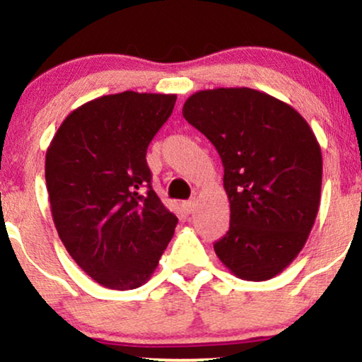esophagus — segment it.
Segmentation results:
<instances>
[{
	"label": "esophagus",
	"mask_w": 362,
	"mask_h": 362,
	"mask_svg": "<svg viewBox=\"0 0 362 362\" xmlns=\"http://www.w3.org/2000/svg\"><path fill=\"white\" fill-rule=\"evenodd\" d=\"M182 210H185L186 214H191V211L194 210V202H193V199H188V202L182 203Z\"/></svg>",
	"instance_id": "obj_1"
}]
</instances>
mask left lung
I'll return each mask as SVG.
<instances>
[{
	"instance_id": "8db88e82",
	"label": "left lung",
	"mask_w": 362,
	"mask_h": 362,
	"mask_svg": "<svg viewBox=\"0 0 362 362\" xmlns=\"http://www.w3.org/2000/svg\"><path fill=\"white\" fill-rule=\"evenodd\" d=\"M182 117L214 144L223 164L230 227L214 249L237 278H274L303 249L315 223L322 152L290 105L250 88L194 93Z\"/></svg>"
}]
</instances>
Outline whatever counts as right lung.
I'll use <instances>...</instances> for the list:
<instances>
[{"label": "right lung", "instance_id": "obj_1", "mask_svg": "<svg viewBox=\"0 0 362 362\" xmlns=\"http://www.w3.org/2000/svg\"><path fill=\"white\" fill-rule=\"evenodd\" d=\"M176 95L123 91L67 115L45 156L52 218L76 264L101 286L134 290L157 267L177 218L152 189L147 147Z\"/></svg>", "mask_w": 362, "mask_h": 362}]
</instances>
